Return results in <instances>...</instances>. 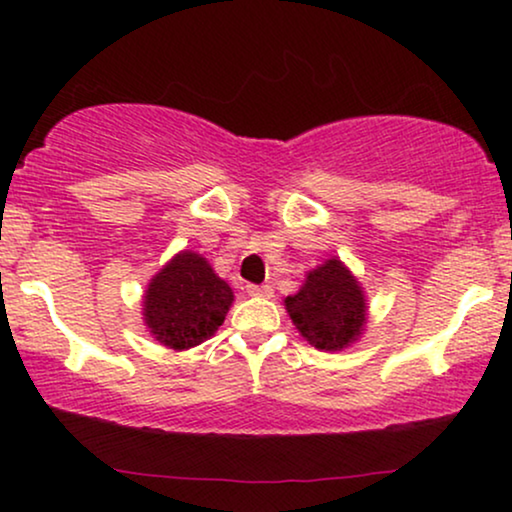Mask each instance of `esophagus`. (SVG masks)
<instances>
[{
	"label": "esophagus",
	"instance_id": "esophagus-1",
	"mask_svg": "<svg viewBox=\"0 0 512 512\" xmlns=\"http://www.w3.org/2000/svg\"><path fill=\"white\" fill-rule=\"evenodd\" d=\"M244 289H247L249 296H263V298L272 296V286L270 284H247Z\"/></svg>",
	"mask_w": 512,
	"mask_h": 512
}]
</instances>
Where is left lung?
<instances>
[{
  "instance_id": "1",
  "label": "left lung",
  "mask_w": 512,
  "mask_h": 512,
  "mask_svg": "<svg viewBox=\"0 0 512 512\" xmlns=\"http://www.w3.org/2000/svg\"><path fill=\"white\" fill-rule=\"evenodd\" d=\"M303 338L319 349H342L366 324V300L356 279L338 258L307 275L303 289L284 300Z\"/></svg>"
}]
</instances>
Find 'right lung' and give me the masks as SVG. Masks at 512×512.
<instances>
[{"instance_id": "right-lung-1", "label": "right lung", "mask_w": 512, "mask_h": 512, "mask_svg": "<svg viewBox=\"0 0 512 512\" xmlns=\"http://www.w3.org/2000/svg\"><path fill=\"white\" fill-rule=\"evenodd\" d=\"M233 303V289L193 251H181L151 279L144 319L156 340L172 349L200 345L219 331Z\"/></svg>"}]
</instances>
